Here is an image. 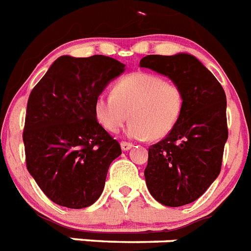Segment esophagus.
<instances>
[{
    "label": "esophagus",
    "instance_id": "1",
    "mask_svg": "<svg viewBox=\"0 0 251 251\" xmlns=\"http://www.w3.org/2000/svg\"><path fill=\"white\" fill-rule=\"evenodd\" d=\"M121 147H122V150H123V151H128V150H130L132 149V147H133V143H130V142H122L121 143Z\"/></svg>",
    "mask_w": 251,
    "mask_h": 251
}]
</instances>
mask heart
<instances>
[{
  "instance_id": "heart-1",
  "label": "heart",
  "mask_w": 251,
  "mask_h": 251,
  "mask_svg": "<svg viewBox=\"0 0 251 251\" xmlns=\"http://www.w3.org/2000/svg\"><path fill=\"white\" fill-rule=\"evenodd\" d=\"M183 108L184 94L177 83L157 75L137 72L118 81L111 94H100L94 114L110 133H117L129 117L128 137L157 140L176 126Z\"/></svg>"
}]
</instances>
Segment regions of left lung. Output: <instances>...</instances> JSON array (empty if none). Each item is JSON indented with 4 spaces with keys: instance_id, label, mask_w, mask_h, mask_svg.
<instances>
[{
    "instance_id": "obj_1",
    "label": "left lung",
    "mask_w": 251,
    "mask_h": 251,
    "mask_svg": "<svg viewBox=\"0 0 251 251\" xmlns=\"http://www.w3.org/2000/svg\"><path fill=\"white\" fill-rule=\"evenodd\" d=\"M140 67L168 76L181 87L184 108L164 140L150 146L145 169L151 196L168 207L189 204L221 171L227 141L226 94L213 75L192 54L146 55Z\"/></svg>"
}]
</instances>
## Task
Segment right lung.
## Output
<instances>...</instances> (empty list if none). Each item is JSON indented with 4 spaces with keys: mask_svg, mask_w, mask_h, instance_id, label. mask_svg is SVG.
Returning a JSON list of instances; mask_svg holds the SVG:
<instances>
[{
    "mask_svg": "<svg viewBox=\"0 0 251 251\" xmlns=\"http://www.w3.org/2000/svg\"><path fill=\"white\" fill-rule=\"evenodd\" d=\"M123 72L124 64L106 55H62L31 90L23 133L26 168L52 202L80 209L101 196L122 150L96 121L94 104Z\"/></svg>",
    "mask_w": 251,
    "mask_h": 251,
    "instance_id": "1",
    "label": "right lung"
}]
</instances>
